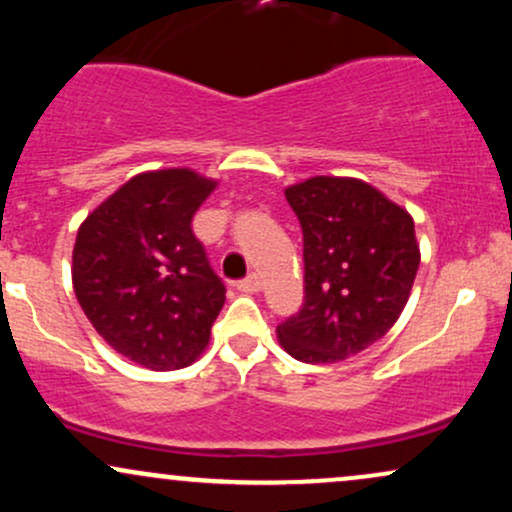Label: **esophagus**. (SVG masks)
Instances as JSON below:
<instances>
[{"instance_id":"1","label":"esophagus","mask_w":512,"mask_h":512,"mask_svg":"<svg viewBox=\"0 0 512 512\" xmlns=\"http://www.w3.org/2000/svg\"><path fill=\"white\" fill-rule=\"evenodd\" d=\"M262 289V281L257 274H248L243 281H238V291L243 293H257Z\"/></svg>"}]
</instances>
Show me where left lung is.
I'll return each instance as SVG.
<instances>
[{
    "instance_id": "obj_1",
    "label": "left lung",
    "mask_w": 512,
    "mask_h": 512,
    "mask_svg": "<svg viewBox=\"0 0 512 512\" xmlns=\"http://www.w3.org/2000/svg\"><path fill=\"white\" fill-rule=\"evenodd\" d=\"M284 195L303 228L305 303L276 339L303 363L361 354L409 301L421 262L414 219L358 178L315 175Z\"/></svg>"
}]
</instances>
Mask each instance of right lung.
<instances>
[{
	"label": "right lung",
	"instance_id": "right-lung-1",
	"mask_svg": "<svg viewBox=\"0 0 512 512\" xmlns=\"http://www.w3.org/2000/svg\"><path fill=\"white\" fill-rule=\"evenodd\" d=\"M216 185L192 168L146 170L76 231V301L108 346L137 366L178 370L209 346L226 286L192 233V216Z\"/></svg>",
	"mask_w": 512,
	"mask_h": 512
}]
</instances>
